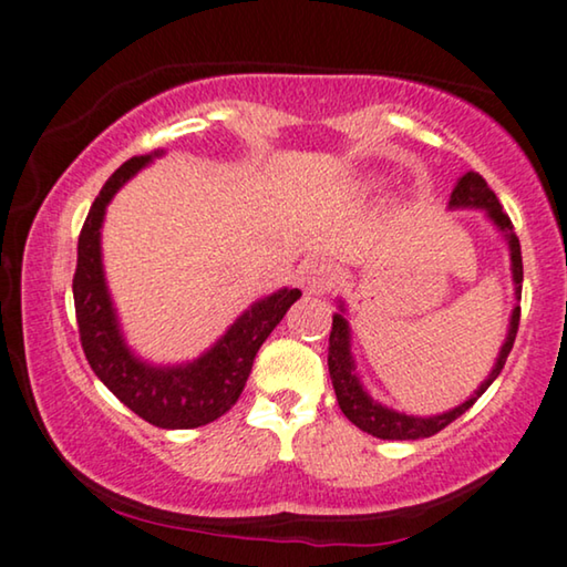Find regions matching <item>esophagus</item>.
<instances>
[{"label": "esophagus", "mask_w": 567, "mask_h": 567, "mask_svg": "<svg viewBox=\"0 0 567 567\" xmlns=\"http://www.w3.org/2000/svg\"><path fill=\"white\" fill-rule=\"evenodd\" d=\"M299 281L303 291L319 297V293H327L332 289L334 270L330 264H322V260H309V264H303L299 270Z\"/></svg>", "instance_id": "obj_1"}]
</instances>
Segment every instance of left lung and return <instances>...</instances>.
Masks as SVG:
<instances>
[{"instance_id": "left-lung-1", "label": "left lung", "mask_w": 567, "mask_h": 567, "mask_svg": "<svg viewBox=\"0 0 567 567\" xmlns=\"http://www.w3.org/2000/svg\"><path fill=\"white\" fill-rule=\"evenodd\" d=\"M450 209H483L488 215L491 223H494L498 229H502L506 243H508V256H512V278H514V289H516V299H522V281H524V268H522V248H519V237L514 235V225L508 219L506 212L498 204L496 194L491 192L486 178L475 171H467V174L455 184L453 194H450ZM342 303L340 311L332 317V332H330V352H327V365H330V379L334 385V396H338V404L342 409V414L368 434L379 440H422V437H432L440 430H445L450 422H455L457 416L465 414L475 401L483 396V391L488 389L491 383L498 379L502 368L506 363L508 352L514 348L516 340V330H519V315L522 309L514 307L512 311V322H508V332L506 340L502 344V352H498L494 371L488 373V379L478 385V391H473V396L463 401L461 406L450 409V412L434 414V416H414V414H404V412H393V409L379 404V401L371 399V393L363 389L358 373H355V360H352L350 352V324L342 315Z\"/></svg>"}]
</instances>
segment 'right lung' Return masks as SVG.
<instances>
[{"mask_svg":"<svg viewBox=\"0 0 567 567\" xmlns=\"http://www.w3.org/2000/svg\"><path fill=\"white\" fill-rule=\"evenodd\" d=\"M158 155V153H155ZM153 161L135 155L102 186L79 235V260L73 274L79 338L84 355L106 389L137 416L161 430H194L235 406L248 381L252 360L274 327L281 322L299 289H281L252 303L202 358L182 365H151L135 358L122 340L117 315L106 291L102 268V223L106 204Z\"/></svg>","mask_w":567,"mask_h":567,"instance_id":"obj_1","label":"right lung"}]
</instances>
